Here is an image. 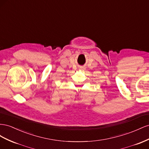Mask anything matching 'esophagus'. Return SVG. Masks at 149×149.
<instances>
[{"label": "esophagus", "instance_id": "esophagus-1", "mask_svg": "<svg viewBox=\"0 0 149 149\" xmlns=\"http://www.w3.org/2000/svg\"><path fill=\"white\" fill-rule=\"evenodd\" d=\"M81 69H82V70H83V69H84V68H81Z\"/></svg>", "mask_w": 149, "mask_h": 149}]
</instances>
